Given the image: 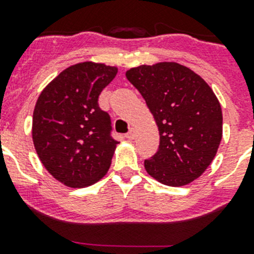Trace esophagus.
I'll list each match as a JSON object with an SVG mask.
<instances>
[{
    "label": "esophagus",
    "instance_id": "esophagus-1",
    "mask_svg": "<svg viewBox=\"0 0 254 254\" xmlns=\"http://www.w3.org/2000/svg\"><path fill=\"white\" fill-rule=\"evenodd\" d=\"M136 137V128L132 127L131 129L128 131V133H126V138H128V140H133Z\"/></svg>",
    "mask_w": 254,
    "mask_h": 254
}]
</instances>
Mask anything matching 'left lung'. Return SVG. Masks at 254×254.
Returning a JSON list of instances; mask_svg holds the SVG:
<instances>
[{"label": "left lung", "mask_w": 254, "mask_h": 254, "mask_svg": "<svg viewBox=\"0 0 254 254\" xmlns=\"http://www.w3.org/2000/svg\"><path fill=\"white\" fill-rule=\"evenodd\" d=\"M158 125L160 143L145 160L152 178L170 187L198 178L214 160L223 137V113L214 91L176 62L138 66L126 72Z\"/></svg>", "instance_id": "1"}]
</instances>
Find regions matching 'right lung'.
<instances>
[{
  "label": "right lung",
  "mask_w": 254,
  "mask_h": 254,
  "mask_svg": "<svg viewBox=\"0 0 254 254\" xmlns=\"http://www.w3.org/2000/svg\"><path fill=\"white\" fill-rule=\"evenodd\" d=\"M117 67L82 62L42 91L33 114V141L46 169L68 187L94 185L107 174L118 141L99 95Z\"/></svg>",
  "instance_id": "right-lung-1"
}]
</instances>
